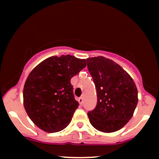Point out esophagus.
I'll list each match as a JSON object with an SVG mask.
<instances>
[{
    "label": "esophagus",
    "instance_id": "1",
    "mask_svg": "<svg viewBox=\"0 0 159 159\" xmlns=\"http://www.w3.org/2000/svg\"><path fill=\"white\" fill-rule=\"evenodd\" d=\"M78 102H79V104H80V105H83V102H84V99H83V98H79L78 99Z\"/></svg>",
    "mask_w": 159,
    "mask_h": 159
}]
</instances>
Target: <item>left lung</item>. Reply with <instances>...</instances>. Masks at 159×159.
Returning <instances> with one entry per match:
<instances>
[{
  "instance_id": "obj_1",
  "label": "left lung",
  "mask_w": 159,
  "mask_h": 159,
  "mask_svg": "<svg viewBox=\"0 0 159 159\" xmlns=\"http://www.w3.org/2000/svg\"><path fill=\"white\" fill-rule=\"evenodd\" d=\"M96 85L97 105L87 114L91 125L102 132L120 130L132 117L138 102L132 78L119 64L98 56L87 58Z\"/></svg>"
}]
</instances>
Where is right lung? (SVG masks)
Wrapping results in <instances>:
<instances>
[{"mask_svg": "<svg viewBox=\"0 0 159 159\" xmlns=\"http://www.w3.org/2000/svg\"><path fill=\"white\" fill-rule=\"evenodd\" d=\"M86 65L85 59L69 54L53 56L30 72L24 86V107L36 126L52 133L69 125L79 105L74 98L71 78Z\"/></svg>", "mask_w": 159, "mask_h": 159, "instance_id": "obj_1", "label": "right lung"}]
</instances>
